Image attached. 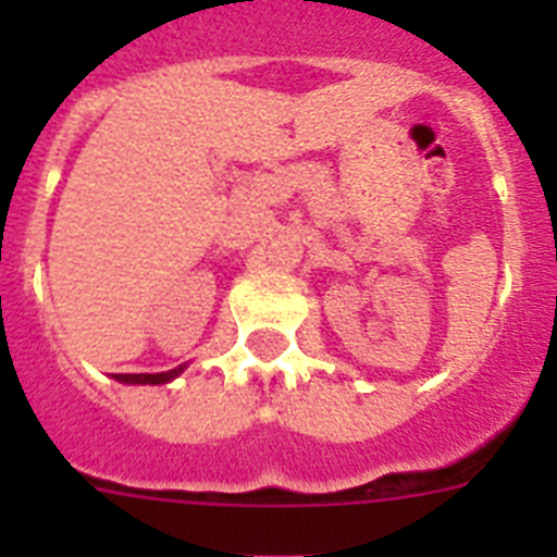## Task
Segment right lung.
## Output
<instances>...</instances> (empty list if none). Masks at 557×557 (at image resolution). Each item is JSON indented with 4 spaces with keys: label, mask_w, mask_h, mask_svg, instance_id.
Listing matches in <instances>:
<instances>
[{
    "label": "right lung",
    "mask_w": 557,
    "mask_h": 557,
    "mask_svg": "<svg viewBox=\"0 0 557 557\" xmlns=\"http://www.w3.org/2000/svg\"><path fill=\"white\" fill-rule=\"evenodd\" d=\"M184 368H172L166 373H113V379H120L125 385H164L170 379H175Z\"/></svg>",
    "instance_id": "obj_1"
}]
</instances>
